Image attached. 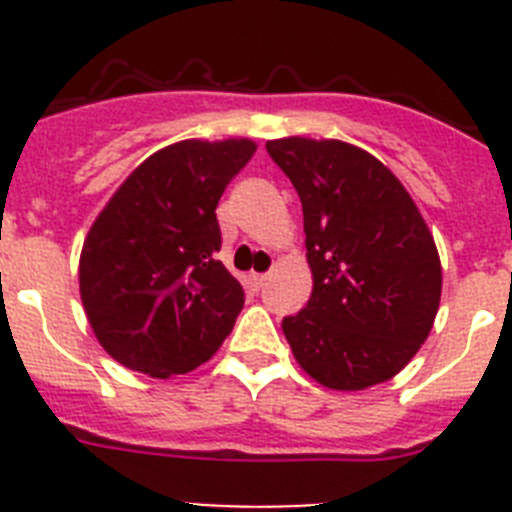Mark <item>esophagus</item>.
<instances>
[{
	"mask_svg": "<svg viewBox=\"0 0 512 512\" xmlns=\"http://www.w3.org/2000/svg\"><path fill=\"white\" fill-rule=\"evenodd\" d=\"M248 282H251V287L259 292V289L264 287V282H266V274H248Z\"/></svg>",
	"mask_w": 512,
	"mask_h": 512,
	"instance_id": "1",
	"label": "esophagus"
}]
</instances>
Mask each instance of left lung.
Listing matches in <instances>:
<instances>
[{
	"label": "left lung",
	"mask_w": 512,
	"mask_h": 512,
	"mask_svg": "<svg viewBox=\"0 0 512 512\" xmlns=\"http://www.w3.org/2000/svg\"><path fill=\"white\" fill-rule=\"evenodd\" d=\"M295 184L312 295L282 330L302 372L361 392L410 364L441 305V259L410 192L364 148L289 135L266 143Z\"/></svg>",
	"instance_id": "obj_1"
}]
</instances>
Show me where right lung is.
Returning a JSON list of instances; mask_svg holds the SVG:
<instances>
[{
  "instance_id": "1",
  "label": "right lung",
  "mask_w": 512,
  "mask_h": 512,
  "mask_svg": "<svg viewBox=\"0 0 512 512\" xmlns=\"http://www.w3.org/2000/svg\"><path fill=\"white\" fill-rule=\"evenodd\" d=\"M253 153L251 138L179 140L148 156L102 207L81 246L79 295L117 364L174 379L223 346L243 287L215 256V207Z\"/></svg>"
}]
</instances>
